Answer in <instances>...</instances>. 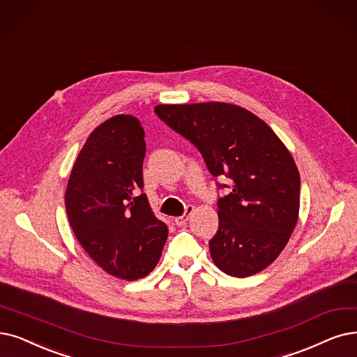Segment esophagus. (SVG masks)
Segmentation results:
<instances>
[{"label": "esophagus", "instance_id": "esophagus-1", "mask_svg": "<svg viewBox=\"0 0 357 357\" xmlns=\"http://www.w3.org/2000/svg\"><path fill=\"white\" fill-rule=\"evenodd\" d=\"M193 211H195V208H193L192 205H189V206L186 208V212H184V215H181V217H177V218L174 220L176 225L181 227V225H184V224H186V222L189 221L190 215H192V213H193Z\"/></svg>", "mask_w": 357, "mask_h": 357}]
</instances>
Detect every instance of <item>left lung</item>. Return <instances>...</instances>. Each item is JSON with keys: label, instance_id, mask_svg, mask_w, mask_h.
I'll return each instance as SVG.
<instances>
[{"label": "left lung", "instance_id": "obj_1", "mask_svg": "<svg viewBox=\"0 0 357 357\" xmlns=\"http://www.w3.org/2000/svg\"><path fill=\"white\" fill-rule=\"evenodd\" d=\"M155 112L201 151L212 176L233 180L218 201L220 227L209 240L213 264L237 278L261 273L298 220L301 176L290 151L264 120L234 104H161Z\"/></svg>", "mask_w": 357, "mask_h": 357}]
</instances>
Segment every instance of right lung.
<instances>
[{"label":"right lung","instance_id":"add662e5","mask_svg":"<svg viewBox=\"0 0 357 357\" xmlns=\"http://www.w3.org/2000/svg\"><path fill=\"white\" fill-rule=\"evenodd\" d=\"M145 132L130 114L99 124L79 152L66 211L79 243L107 274L135 281L158 264L168 237L142 193Z\"/></svg>","mask_w":357,"mask_h":357}]
</instances>
